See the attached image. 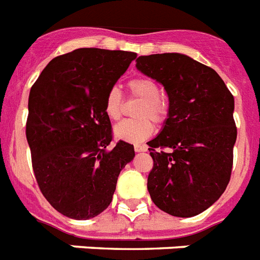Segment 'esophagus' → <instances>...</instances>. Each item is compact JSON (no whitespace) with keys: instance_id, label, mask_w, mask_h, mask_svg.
Masks as SVG:
<instances>
[{"instance_id":"obj_1","label":"esophagus","mask_w":260,"mask_h":260,"mask_svg":"<svg viewBox=\"0 0 260 260\" xmlns=\"http://www.w3.org/2000/svg\"><path fill=\"white\" fill-rule=\"evenodd\" d=\"M134 150L137 153H143V151H147V146L146 145H135Z\"/></svg>"}]
</instances>
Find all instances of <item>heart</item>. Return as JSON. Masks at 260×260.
<instances>
[{"instance_id":"heart-1","label":"heart","mask_w":260,"mask_h":260,"mask_svg":"<svg viewBox=\"0 0 260 260\" xmlns=\"http://www.w3.org/2000/svg\"><path fill=\"white\" fill-rule=\"evenodd\" d=\"M130 93L143 100L137 110L138 119H127L114 127L118 139L130 143H139L154 133V122H162L167 115V102L160 96L158 83L149 77H135L128 81ZM105 114L110 121H118L123 113V100L121 90L113 86L105 96Z\"/></svg>"}]
</instances>
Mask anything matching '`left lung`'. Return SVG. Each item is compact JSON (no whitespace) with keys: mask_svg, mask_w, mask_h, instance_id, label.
<instances>
[{"mask_svg":"<svg viewBox=\"0 0 260 260\" xmlns=\"http://www.w3.org/2000/svg\"><path fill=\"white\" fill-rule=\"evenodd\" d=\"M137 69L166 90L169 110L149 143L150 197L162 211L190 218L220 198L237 141L234 96L214 69L181 53L141 55Z\"/></svg>","mask_w":260,"mask_h":260,"instance_id":"1","label":"left lung"}]
</instances>
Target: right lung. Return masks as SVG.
<instances>
[{
	"label": "right lung",
	"mask_w": 260,
	"mask_h": 260,
	"mask_svg": "<svg viewBox=\"0 0 260 260\" xmlns=\"http://www.w3.org/2000/svg\"><path fill=\"white\" fill-rule=\"evenodd\" d=\"M133 51L82 48L55 57L29 94L26 139L41 192L62 215L94 218L111 203L133 145L107 150L105 96L127 70Z\"/></svg>",
	"instance_id": "1"
}]
</instances>
